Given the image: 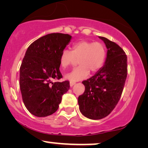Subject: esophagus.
<instances>
[{"label": "esophagus", "mask_w": 148, "mask_h": 148, "mask_svg": "<svg viewBox=\"0 0 148 148\" xmlns=\"http://www.w3.org/2000/svg\"><path fill=\"white\" fill-rule=\"evenodd\" d=\"M75 84V82H71H71H70V86H71V87L73 86Z\"/></svg>", "instance_id": "esophagus-1"}]
</instances>
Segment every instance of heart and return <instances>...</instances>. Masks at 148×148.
<instances>
[{"label":"heart","instance_id":"b5f03b06","mask_svg":"<svg viewBox=\"0 0 148 148\" xmlns=\"http://www.w3.org/2000/svg\"><path fill=\"white\" fill-rule=\"evenodd\" d=\"M106 56V50L101 42L82 40L72 46L71 51L62 50L60 55V64L62 68H67L78 59L79 64L65 77L71 82L84 79L88 76L90 71L96 73L102 67Z\"/></svg>","mask_w":148,"mask_h":148}]
</instances>
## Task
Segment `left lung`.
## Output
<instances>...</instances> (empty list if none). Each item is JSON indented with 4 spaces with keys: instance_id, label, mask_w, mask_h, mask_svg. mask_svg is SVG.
<instances>
[{
    "instance_id": "obj_1",
    "label": "left lung",
    "mask_w": 148,
    "mask_h": 148,
    "mask_svg": "<svg viewBox=\"0 0 148 148\" xmlns=\"http://www.w3.org/2000/svg\"><path fill=\"white\" fill-rule=\"evenodd\" d=\"M108 49L104 66L88 79L82 82L85 92L79 96L82 114L98 120L114 110L122 95L127 76V56L118 44L99 36Z\"/></svg>"
}]
</instances>
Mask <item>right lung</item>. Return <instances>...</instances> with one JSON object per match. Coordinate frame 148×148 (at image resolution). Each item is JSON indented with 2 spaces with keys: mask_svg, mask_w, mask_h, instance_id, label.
I'll return each mask as SVG.
<instances>
[{
  "mask_svg": "<svg viewBox=\"0 0 148 148\" xmlns=\"http://www.w3.org/2000/svg\"><path fill=\"white\" fill-rule=\"evenodd\" d=\"M71 39L69 34H47L30 44L25 52L20 66L19 86L24 104L34 116L55 112L62 96L69 90V81L53 80L62 77L60 55Z\"/></svg>",
  "mask_w": 148,
  "mask_h": 148,
  "instance_id": "right-lung-1",
  "label": "right lung"
}]
</instances>
